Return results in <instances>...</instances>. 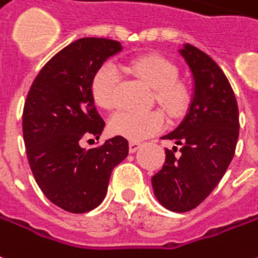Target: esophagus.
I'll return each mask as SVG.
<instances>
[{"instance_id":"34e87169","label":"esophagus","mask_w":258,"mask_h":258,"mask_svg":"<svg viewBox=\"0 0 258 258\" xmlns=\"http://www.w3.org/2000/svg\"><path fill=\"white\" fill-rule=\"evenodd\" d=\"M140 148H141V144H140V142L131 141L130 142V154H134V152H137Z\"/></svg>"}]
</instances>
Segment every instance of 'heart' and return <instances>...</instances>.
<instances>
[{
    "label": "heart",
    "instance_id": "1",
    "mask_svg": "<svg viewBox=\"0 0 258 258\" xmlns=\"http://www.w3.org/2000/svg\"><path fill=\"white\" fill-rule=\"evenodd\" d=\"M130 73L155 89V100L170 114L177 116L188 103V91L177 82V67L159 54H147L131 60L125 66ZM120 74L113 64H103L92 79V95L95 102L103 109L116 107L118 100ZM110 131L113 134L142 141L158 134L165 127V117L158 110L117 111L111 117Z\"/></svg>",
    "mask_w": 258,
    "mask_h": 258
}]
</instances>
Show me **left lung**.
Masks as SVG:
<instances>
[{"label": "left lung", "instance_id": "obj_1", "mask_svg": "<svg viewBox=\"0 0 258 258\" xmlns=\"http://www.w3.org/2000/svg\"><path fill=\"white\" fill-rule=\"evenodd\" d=\"M192 77V96L181 123L163 135L180 145L152 177L155 197L173 212L194 210L218 185L235 155L239 110L223 71L208 54L191 44L179 50Z\"/></svg>", "mask_w": 258, "mask_h": 258}]
</instances>
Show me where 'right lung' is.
<instances>
[{"mask_svg": "<svg viewBox=\"0 0 258 258\" xmlns=\"http://www.w3.org/2000/svg\"><path fill=\"white\" fill-rule=\"evenodd\" d=\"M121 50L110 39L74 41L41 68L25 102L23 141L36 183L53 204L73 214L100 205L113 169L128 155V141L120 135L102 147H81L104 128L92 95L93 75Z\"/></svg>", "mask_w": 258, "mask_h": 258, "instance_id": "obj_1", "label": "right lung"}]
</instances>
